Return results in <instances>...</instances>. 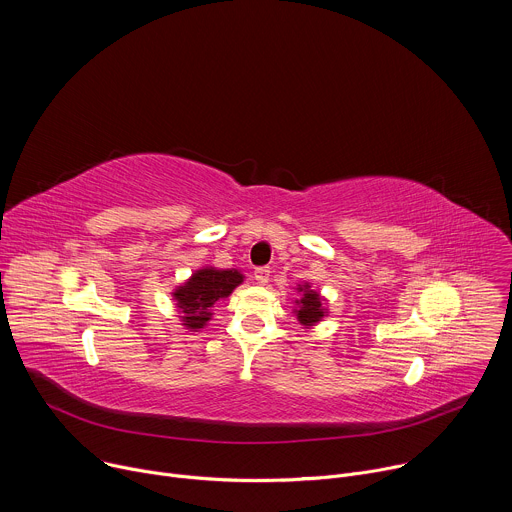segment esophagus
Listing matches in <instances>:
<instances>
[{"label":"esophagus","instance_id":"esophagus-1","mask_svg":"<svg viewBox=\"0 0 512 512\" xmlns=\"http://www.w3.org/2000/svg\"><path fill=\"white\" fill-rule=\"evenodd\" d=\"M253 275H255V281H257L259 285H267L269 275H271V269H269V267H257Z\"/></svg>","mask_w":512,"mask_h":512}]
</instances>
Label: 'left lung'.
<instances>
[{
    "mask_svg": "<svg viewBox=\"0 0 512 512\" xmlns=\"http://www.w3.org/2000/svg\"><path fill=\"white\" fill-rule=\"evenodd\" d=\"M298 291H302V298L296 300L298 308L294 310L296 316H298V322L306 328H312L316 326L318 322H322V318L326 316V308L322 306V296L318 294V291H314L310 287V283L306 285H300Z\"/></svg>",
    "mask_w": 512,
    "mask_h": 512,
    "instance_id": "left-lung-1",
    "label": "left lung"
}]
</instances>
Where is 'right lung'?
Segmentation results:
<instances>
[{
  "instance_id": "right-lung-1",
  "label": "right lung",
  "mask_w": 512,
  "mask_h": 512,
  "mask_svg": "<svg viewBox=\"0 0 512 512\" xmlns=\"http://www.w3.org/2000/svg\"><path fill=\"white\" fill-rule=\"evenodd\" d=\"M243 283V273L237 269L202 267L174 291L176 308L180 310L182 326L198 332L212 318V308L221 298H229L233 289Z\"/></svg>"
}]
</instances>
